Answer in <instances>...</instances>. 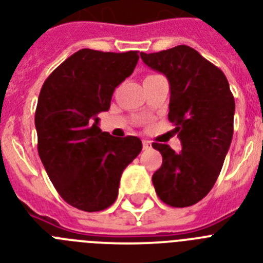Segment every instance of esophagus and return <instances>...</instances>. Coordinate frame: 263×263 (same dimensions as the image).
I'll use <instances>...</instances> for the list:
<instances>
[{
  "label": "esophagus",
  "instance_id": "obj_1",
  "mask_svg": "<svg viewBox=\"0 0 263 263\" xmlns=\"http://www.w3.org/2000/svg\"><path fill=\"white\" fill-rule=\"evenodd\" d=\"M148 148H151V142L150 140H143V150H148Z\"/></svg>",
  "mask_w": 263,
  "mask_h": 263
}]
</instances>
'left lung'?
<instances>
[{"label": "left lung", "instance_id": "left-lung-1", "mask_svg": "<svg viewBox=\"0 0 263 263\" xmlns=\"http://www.w3.org/2000/svg\"><path fill=\"white\" fill-rule=\"evenodd\" d=\"M148 67L170 83L168 120L182 148L153 143L162 154L154 173L158 197L170 206H191L205 197L223 167L234 135L235 100L219 67L187 46L140 54Z\"/></svg>", "mask_w": 263, "mask_h": 263}]
</instances>
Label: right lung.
Returning a JSON list of instances; mask_svg holds the SVG:
<instances>
[{
	"instance_id": "add662e5",
	"label": "right lung",
	"mask_w": 263,
	"mask_h": 263,
	"mask_svg": "<svg viewBox=\"0 0 263 263\" xmlns=\"http://www.w3.org/2000/svg\"><path fill=\"white\" fill-rule=\"evenodd\" d=\"M138 51L83 50L51 72L35 113L37 151L67 204L98 212L116 201L121 174L142 151L136 136L116 138L98 127L115 89L134 72Z\"/></svg>"
}]
</instances>
